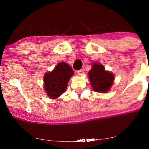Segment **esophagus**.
Returning <instances> with one entry per match:
<instances>
[{"mask_svg":"<svg viewBox=\"0 0 149 149\" xmlns=\"http://www.w3.org/2000/svg\"><path fill=\"white\" fill-rule=\"evenodd\" d=\"M77 73H78V74H79V75H82V74H84V69H81V70H78Z\"/></svg>","mask_w":149,"mask_h":149,"instance_id":"34e87169","label":"esophagus"}]
</instances>
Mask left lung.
<instances>
[{
	"label": "left lung",
	"instance_id": "obj_1",
	"mask_svg": "<svg viewBox=\"0 0 149 149\" xmlns=\"http://www.w3.org/2000/svg\"><path fill=\"white\" fill-rule=\"evenodd\" d=\"M88 78L93 90L100 93L109 91L115 79L113 73L105 70V68L98 63H92V68L88 72Z\"/></svg>",
	"mask_w": 149,
	"mask_h": 149
}]
</instances>
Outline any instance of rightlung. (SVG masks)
<instances>
[{"mask_svg":"<svg viewBox=\"0 0 149 149\" xmlns=\"http://www.w3.org/2000/svg\"><path fill=\"white\" fill-rule=\"evenodd\" d=\"M73 70L66 63H59L51 72L44 76V88L50 99H57L65 91Z\"/></svg>","mask_w":149,"mask_h":149,"instance_id":"right-lung-1","label":"right lung"}]
</instances>
